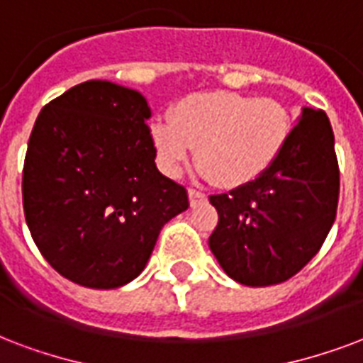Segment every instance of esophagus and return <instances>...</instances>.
<instances>
[{
	"label": "esophagus",
	"mask_w": 363,
	"mask_h": 363,
	"mask_svg": "<svg viewBox=\"0 0 363 363\" xmlns=\"http://www.w3.org/2000/svg\"><path fill=\"white\" fill-rule=\"evenodd\" d=\"M187 195H189V204H191V206H197L199 203L206 201V195L201 191H197V189H189V191H187Z\"/></svg>",
	"instance_id": "esophagus-1"
}]
</instances>
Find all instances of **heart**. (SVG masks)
I'll return each mask as SVG.
<instances>
[{"instance_id":"1","label":"heart","mask_w":363,"mask_h":363,"mask_svg":"<svg viewBox=\"0 0 363 363\" xmlns=\"http://www.w3.org/2000/svg\"><path fill=\"white\" fill-rule=\"evenodd\" d=\"M291 130V114L277 101L212 91L179 101L170 120L152 124L151 138L168 174H176L195 149L204 178L220 187H241L275 164Z\"/></svg>"}]
</instances>
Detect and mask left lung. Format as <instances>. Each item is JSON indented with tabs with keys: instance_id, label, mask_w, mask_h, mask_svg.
I'll return each mask as SVG.
<instances>
[{
	"instance_id": "8db88e82",
	"label": "left lung",
	"mask_w": 363,
	"mask_h": 363,
	"mask_svg": "<svg viewBox=\"0 0 363 363\" xmlns=\"http://www.w3.org/2000/svg\"><path fill=\"white\" fill-rule=\"evenodd\" d=\"M211 203L218 225L208 247L231 279L268 287L298 274L337 216L339 162L327 114L302 108L275 164L250 184L211 195Z\"/></svg>"
}]
</instances>
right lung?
<instances>
[{"mask_svg": "<svg viewBox=\"0 0 363 363\" xmlns=\"http://www.w3.org/2000/svg\"><path fill=\"white\" fill-rule=\"evenodd\" d=\"M135 89L89 80L49 101L30 133L23 206L53 268L89 289H116L143 272L168 220L187 211L184 185L157 170Z\"/></svg>", "mask_w": 363, "mask_h": 363, "instance_id": "obj_1", "label": "right lung"}]
</instances>
